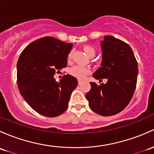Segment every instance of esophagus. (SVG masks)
Wrapping results in <instances>:
<instances>
[{"label": "esophagus", "mask_w": 154, "mask_h": 154, "mask_svg": "<svg viewBox=\"0 0 154 154\" xmlns=\"http://www.w3.org/2000/svg\"><path fill=\"white\" fill-rule=\"evenodd\" d=\"M81 83H82L81 80H78V84H79V85H81Z\"/></svg>", "instance_id": "34e87169"}]
</instances>
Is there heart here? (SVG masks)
Instances as JSON below:
<instances>
[{"label": "heart", "instance_id": "heart-1", "mask_svg": "<svg viewBox=\"0 0 154 154\" xmlns=\"http://www.w3.org/2000/svg\"><path fill=\"white\" fill-rule=\"evenodd\" d=\"M83 50L85 52V54H87L89 57H94L96 54V50L92 46L90 45H85L83 46ZM72 52L69 53L68 54V59H70L72 57ZM69 74L73 76L75 78L78 79V80H82L86 77V76H88V74H90L91 70L90 69L87 67H82L80 66H74L72 68H71L69 69Z\"/></svg>", "mask_w": 154, "mask_h": 154}]
</instances>
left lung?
<instances>
[{"label": "left lung", "mask_w": 154, "mask_h": 154, "mask_svg": "<svg viewBox=\"0 0 154 154\" xmlns=\"http://www.w3.org/2000/svg\"><path fill=\"white\" fill-rule=\"evenodd\" d=\"M101 46L102 66L93 77L108 81L100 85L90 82L91 88L85 97L92 111L101 116H113L122 111L133 97L138 64L130 46L119 39L107 35Z\"/></svg>", "instance_id": "left-lung-1"}]
</instances>
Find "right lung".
I'll use <instances>...</instances> for the list:
<instances>
[{"mask_svg": "<svg viewBox=\"0 0 154 154\" xmlns=\"http://www.w3.org/2000/svg\"><path fill=\"white\" fill-rule=\"evenodd\" d=\"M72 43L52 37H45L24 48L17 64L19 91L29 106L40 114L55 117L67 109L77 80L66 74L60 81L54 79L55 72L67 66Z\"/></svg>", "mask_w": 154, "mask_h": 154, "instance_id": "obj_1", "label": "right lung"}]
</instances>
